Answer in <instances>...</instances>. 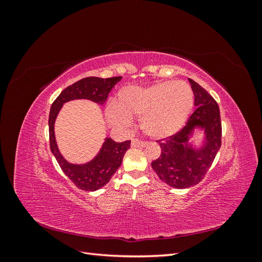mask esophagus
Listing matches in <instances>:
<instances>
[{
  "instance_id": "1",
  "label": "esophagus",
  "mask_w": 262,
  "mask_h": 262,
  "mask_svg": "<svg viewBox=\"0 0 262 262\" xmlns=\"http://www.w3.org/2000/svg\"><path fill=\"white\" fill-rule=\"evenodd\" d=\"M131 146L132 147H145L146 146V142H143L138 139H134L131 142Z\"/></svg>"
}]
</instances>
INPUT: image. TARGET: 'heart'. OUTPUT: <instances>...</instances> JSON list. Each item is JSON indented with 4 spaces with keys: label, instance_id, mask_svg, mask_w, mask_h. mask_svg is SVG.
Here are the masks:
<instances>
[{
    "label": "heart",
    "instance_id": "heart-1",
    "mask_svg": "<svg viewBox=\"0 0 262 262\" xmlns=\"http://www.w3.org/2000/svg\"><path fill=\"white\" fill-rule=\"evenodd\" d=\"M193 93L184 82H163L146 89L124 87L118 94V106L106 108L108 122L124 129L131 119L141 118V128L153 139H166L176 134L190 115Z\"/></svg>",
    "mask_w": 262,
    "mask_h": 262
}]
</instances>
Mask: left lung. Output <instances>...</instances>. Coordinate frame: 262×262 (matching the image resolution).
Segmentation results:
<instances>
[{"mask_svg": "<svg viewBox=\"0 0 262 262\" xmlns=\"http://www.w3.org/2000/svg\"><path fill=\"white\" fill-rule=\"evenodd\" d=\"M188 80L194 94L196 108L179 132L157 141L162 153L152 162V168L158 178L176 189H186L199 184L211 167L222 143L217 102L203 87L191 78ZM194 129L204 132L203 143L199 148L189 142Z\"/></svg>", "mask_w": 262, "mask_h": 262, "instance_id": "8db88e82", "label": "left lung"}]
</instances>
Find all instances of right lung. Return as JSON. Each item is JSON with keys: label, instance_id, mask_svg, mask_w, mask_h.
Returning <instances> with one entry per match:
<instances>
[{"label": "right lung", "instance_id": "right-lung-1", "mask_svg": "<svg viewBox=\"0 0 262 262\" xmlns=\"http://www.w3.org/2000/svg\"><path fill=\"white\" fill-rule=\"evenodd\" d=\"M121 76L100 78L90 76L82 78L68 86L53 101L49 114V138L50 149L59 163L62 171L73 184L85 191H96L104 187L112 179L114 173L120 167L123 156L130 147L131 141L121 143L106 138L98 154L92 161L85 164H73L68 162L60 153L54 136V122L63 104L74 99H89L98 105H104L109 93L115 85L121 81Z\"/></svg>", "mask_w": 262, "mask_h": 262}]
</instances>
